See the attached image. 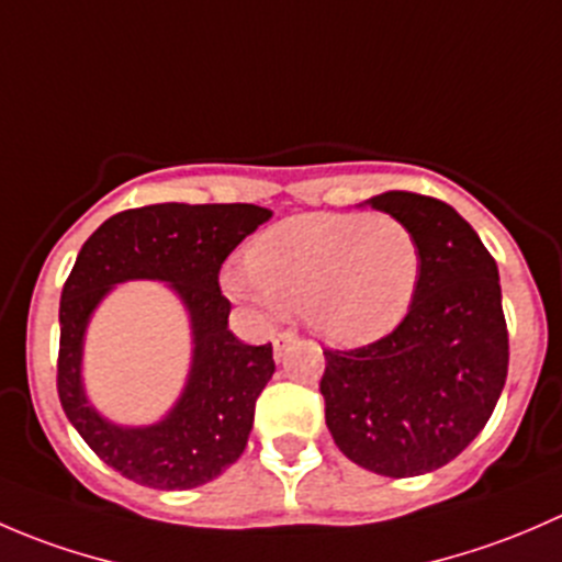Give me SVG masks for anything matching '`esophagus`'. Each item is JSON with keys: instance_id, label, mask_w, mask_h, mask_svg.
Returning <instances> with one entry per match:
<instances>
[{"instance_id": "obj_1", "label": "esophagus", "mask_w": 562, "mask_h": 562, "mask_svg": "<svg viewBox=\"0 0 562 562\" xmlns=\"http://www.w3.org/2000/svg\"><path fill=\"white\" fill-rule=\"evenodd\" d=\"M293 339H296V334H293V331H282V334H277V337H274V359H277V361H280L282 356H285L288 345H291Z\"/></svg>"}]
</instances>
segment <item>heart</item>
<instances>
[{"instance_id":"obj_1","label":"heart","mask_w":562,"mask_h":562,"mask_svg":"<svg viewBox=\"0 0 562 562\" xmlns=\"http://www.w3.org/2000/svg\"><path fill=\"white\" fill-rule=\"evenodd\" d=\"M424 249L394 214H302L252 241L245 266H225L239 302L302 313L321 339L361 348L394 331L418 296Z\"/></svg>"}]
</instances>
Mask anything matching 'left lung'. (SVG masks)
Returning a JSON list of instances; mask_svg holds the SVG:
<instances>
[{
    "mask_svg": "<svg viewBox=\"0 0 562 562\" xmlns=\"http://www.w3.org/2000/svg\"><path fill=\"white\" fill-rule=\"evenodd\" d=\"M372 209L400 217L424 249L418 296L378 342L323 350L326 427L350 462L389 479L449 464L484 429L508 372L497 263L438 198L391 190Z\"/></svg>",
    "mask_w": 562,
    "mask_h": 562,
    "instance_id": "left-lung-1",
    "label": "left lung"
}]
</instances>
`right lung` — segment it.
I'll use <instances>...</instances> for the list:
<instances>
[{
	"label": "right lung",
	"instance_id": "obj_1",
	"mask_svg": "<svg viewBox=\"0 0 562 562\" xmlns=\"http://www.w3.org/2000/svg\"><path fill=\"white\" fill-rule=\"evenodd\" d=\"M271 212L252 203H155L113 214L87 239L59 304L56 386L67 418L105 464L151 490H192L228 470L252 432L255 400L274 375L271 345L228 328L220 266ZM166 281L191 317L193 359L175 407L151 425H116L88 402L82 342L93 310L116 284Z\"/></svg>",
	"mask_w": 562,
	"mask_h": 562
}]
</instances>
